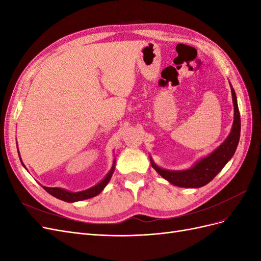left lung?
Instances as JSON below:
<instances>
[{"mask_svg": "<svg viewBox=\"0 0 261 261\" xmlns=\"http://www.w3.org/2000/svg\"><path fill=\"white\" fill-rule=\"evenodd\" d=\"M230 86L234 106L233 125L231 128V133L228 134L226 139L215 150V151H212L210 154L201 158V159L199 161H197L192 168L180 171L167 170L158 167L153 162L152 158L150 156L151 167L158 172V174H160L164 179L170 181L171 184L186 188L202 187L215 178L218 173L225 167V164L232 159L240 141L241 116L235 91L231 84Z\"/></svg>", "mask_w": 261, "mask_h": 261, "instance_id": "8db88e82", "label": "left lung"}]
</instances>
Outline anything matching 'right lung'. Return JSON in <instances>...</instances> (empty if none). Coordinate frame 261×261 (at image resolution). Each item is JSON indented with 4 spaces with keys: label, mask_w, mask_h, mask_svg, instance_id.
Masks as SVG:
<instances>
[{
    "label": "right lung",
    "mask_w": 261,
    "mask_h": 261,
    "mask_svg": "<svg viewBox=\"0 0 261 261\" xmlns=\"http://www.w3.org/2000/svg\"><path fill=\"white\" fill-rule=\"evenodd\" d=\"M18 150V149H17ZM19 154V152H18ZM19 159L21 161V158L19 155ZM21 164L23 165L22 161ZM23 168L26 169L25 165H23ZM115 169V159L113 160V164H112V168L111 170L109 171L108 174L106 175V177L102 179L101 181L97 185H94L88 189H86V191H82V192H69L67 189L64 188H60V187H46V186H42L46 192H48L50 195L54 196L55 198L61 199V200H64L66 202H76V201H82L85 199H88V198H92V197L99 195L102 191H103L105 187L107 186V184L111 179L112 175H113V172ZM27 170V169H26Z\"/></svg>",
    "instance_id": "1"
}]
</instances>
